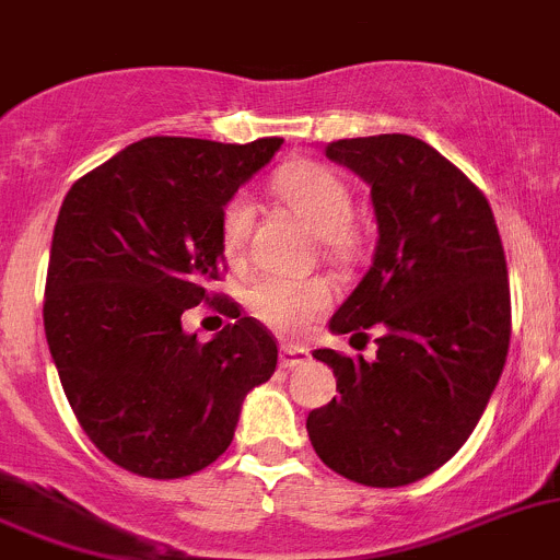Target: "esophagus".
Masks as SVG:
<instances>
[{"mask_svg":"<svg viewBox=\"0 0 560 560\" xmlns=\"http://www.w3.org/2000/svg\"><path fill=\"white\" fill-rule=\"evenodd\" d=\"M306 362H310V351H306V348H301V345H284V348H281L279 364L284 370L301 368V364H306Z\"/></svg>","mask_w":560,"mask_h":560,"instance_id":"esophagus-1","label":"esophagus"}]
</instances>
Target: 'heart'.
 Segmentation results:
<instances>
[{"label": "heart", "mask_w": 560, "mask_h": 560, "mask_svg": "<svg viewBox=\"0 0 560 560\" xmlns=\"http://www.w3.org/2000/svg\"><path fill=\"white\" fill-rule=\"evenodd\" d=\"M276 192L304 218L331 254L351 248L348 223L353 218L351 187L342 176L320 162H295L276 176ZM254 209L245 196H232L221 209V248L226 259L237 262L245 254ZM331 304V287L323 279H287L259 276L248 287V306L254 315L281 334L304 331Z\"/></svg>", "instance_id": "1"}]
</instances>
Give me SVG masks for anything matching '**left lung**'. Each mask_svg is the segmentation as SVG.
<instances>
[{"label":"left lung","mask_w":560,"mask_h":560,"mask_svg":"<svg viewBox=\"0 0 560 560\" xmlns=\"http://www.w3.org/2000/svg\"><path fill=\"white\" fill-rule=\"evenodd\" d=\"M328 160L370 185L373 265L334 312L331 331L375 359L320 348L339 398L310 411L326 467L364 486H406L451 462L478 425L509 357L505 250L483 192L411 135L334 140Z\"/></svg>","instance_id":"1"}]
</instances>
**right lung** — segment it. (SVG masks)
<instances>
[{"label": "right lung", "instance_id": "right-lung-1", "mask_svg": "<svg viewBox=\"0 0 560 560\" xmlns=\"http://www.w3.org/2000/svg\"><path fill=\"white\" fill-rule=\"evenodd\" d=\"M281 143L143 138L62 201L46 342L82 431L129 472L171 480L209 467L232 445L245 395L273 375V334L212 284L226 265L223 203ZM198 303L235 323L198 343L180 328Z\"/></svg>", "mask_w": 560, "mask_h": 560}]
</instances>
